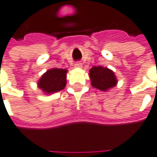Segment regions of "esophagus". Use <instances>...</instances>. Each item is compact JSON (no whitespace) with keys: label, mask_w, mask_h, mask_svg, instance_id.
Returning a JSON list of instances; mask_svg holds the SVG:
<instances>
[{"label":"esophagus","mask_w":157,"mask_h":157,"mask_svg":"<svg viewBox=\"0 0 157 157\" xmlns=\"http://www.w3.org/2000/svg\"><path fill=\"white\" fill-rule=\"evenodd\" d=\"M82 64L81 63H75V68H82Z\"/></svg>","instance_id":"1"}]
</instances>
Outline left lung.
Here are the masks:
<instances>
[{
  "label": "left lung",
  "instance_id": "8db88e82",
  "mask_svg": "<svg viewBox=\"0 0 157 157\" xmlns=\"http://www.w3.org/2000/svg\"><path fill=\"white\" fill-rule=\"evenodd\" d=\"M89 76L92 86L106 92L107 90L115 86L117 83V79L111 70L102 66H94L89 71Z\"/></svg>",
  "mask_w": 157,
  "mask_h": 157
}]
</instances>
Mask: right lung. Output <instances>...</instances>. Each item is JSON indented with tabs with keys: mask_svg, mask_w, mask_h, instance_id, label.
<instances>
[{
	"mask_svg": "<svg viewBox=\"0 0 157 157\" xmlns=\"http://www.w3.org/2000/svg\"><path fill=\"white\" fill-rule=\"evenodd\" d=\"M66 73L64 69H52L48 70L42 75L38 82V87L46 94H52L59 92L66 85Z\"/></svg>",
	"mask_w": 157,
	"mask_h": 157,
	"instance_id": "obj_1",
	"label": "right lung"
}]
</instances>
